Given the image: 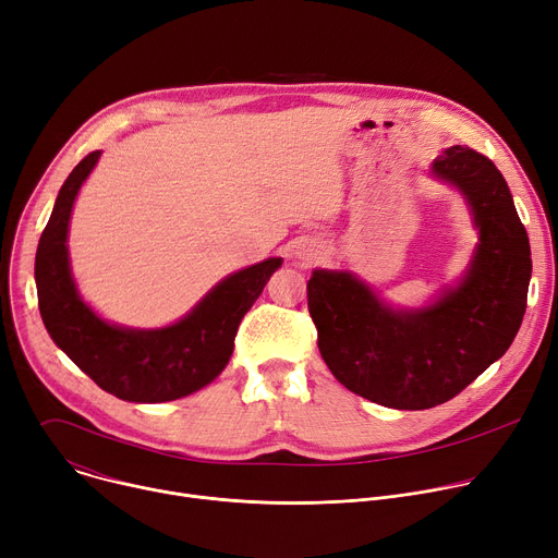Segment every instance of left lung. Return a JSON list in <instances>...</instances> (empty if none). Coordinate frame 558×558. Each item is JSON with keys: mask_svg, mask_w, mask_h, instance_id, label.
<instances>
[{"mask_svg": "<svg viewBox=\"0 0 558 558\" xmlns=\"http://www.w3.org/2000/svg\"><path fill=\"white\" fill-rule=\"evenodd\" d=\"M432 174L466 198L481 243L469 272L422 311H393L351 272L315 270L308 311L330 373L371 402L420 411L456 398L517 337L532 277L530 239L496 165L453 145Z\"/></svg>", "mask_w": 558, "mask_h": 558, "instance_id": "obj_1", "label": "left lung"}]
</instances>
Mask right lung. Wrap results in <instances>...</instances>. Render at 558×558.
<instances>
[{"instance_id":"add662e5","label":"right lung","mask_w":558,"mask_h":558,"mask_svg":"<svg viewBox=\"0 0 558 558\" xmlns=\"http://www.w3.org/2000/svg\"><path fill=\"white\" fill-rule=\"evenodd\" d=\"M98 158L100 151H92L75 165L39 236L35 283L41 322L56 344L102 391L147 404L185 398L226 368L243 315L281 268V259H266L230 275L174 326L136 330L107 324L80 299L66 250L73 201Z\"/></svg>"}]
</instances>
